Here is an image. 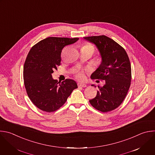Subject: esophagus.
I'll return each mask as SVG.
<instances>
[{
  "label": "esophagus",
  "instance_id": "obj_1",
  "mask_svg": "<svg viewBox=\"0 0 155 155\" xmlns=\"http://www.w3.org/2000/svg\"><path fill=\"white\" fill-rule=\"evenodd\" d=\"M78 87H86V84H84V83H78Z\"/></svg>",
  "mask_w": 155,
  "mask_h": 155
}]
</instances>
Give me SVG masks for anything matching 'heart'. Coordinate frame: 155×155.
<instances>
[{
    "label": "heart",
    "instance_id": "heart-1",
    "mask_svg": "<svg viewBox=\"0 0 155 155\" xmlns=\"http://www.w3.org/2000/svg\"><path fill=\"white\" fill-rule=\"evenodd\" d=\"M83 47H85V48H89V49H91L92 51H94V47L91 45V44H86L84 45ZM76 77L77 79L78 80H83L85 78V74H84V72L83 71H80L78 72L77 74H76Z\"/></svg>",
    "mask_w": 155,
    "mask_h": 155
}]
</instances>
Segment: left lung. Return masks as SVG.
Wrapping results in <instances>:
<instances>
[{"instance_id": "obj_1", "label": "left lung", "mask_w": 155, "mask_h": 155, "mask_svg": "<svg viewBox=\"0 0 155 155\" xmlns=\"http://www.w3.org/2000/svg\"><path fill=\"white\" fill-rule=\"evenodd\" d=\"M83 39L96 46L101 58L91 78L105 81L104 86H98L99 91L96 97L89 100L90 104L104 113L114 110L122 104L130 86L131 69L128 55L122 47L105 35Z\"/></svg>"}]
</instances>
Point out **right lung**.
Returning a JSON list of instances; mask_svg holds the SVG:
<instances>
[{"label": "right lung", "mask_w": 155, "mask_h": 155, "mask_svg": "<svg viewBox=\"0 0 155 155\" xmlns=\"http://www.w3.org/2000/svg\"><path fill=\"white\" fill-rule=\"evenodd\" d=\"M79 38L48 37L30 49L24 66V81L28 97L42 111L51 113L61 107L74 89L75 81L66 79L61 83L52 78L60 65L63 48Z\"/></svg>", "instance_id": "obj_1"}]
</instances>
